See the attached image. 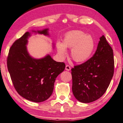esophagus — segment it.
Masks as SVG:
<instances>
[{
	"instance_id": "1",
	"label": "esophagus",
	"mask_w": 123,
	"mask_h": 123,
	"mask_svg": "<svg viewBox=\"0 0 123 123\" xmlns=\"http://www.w3.org/2000/svg\"><path fill=\"white\" fill-rule=\"evenodd\" d=\"M66 70L67 71H70L71 70V67L69 65H66Z\"/></svg>"
}]
</instances>
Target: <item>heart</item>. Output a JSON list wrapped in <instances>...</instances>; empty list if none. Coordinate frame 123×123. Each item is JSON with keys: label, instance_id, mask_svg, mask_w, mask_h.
I'll list each match as a JSON object with an SVG mask.
<instances>
[{"label": "heart", "instance_id": "1", "mask_svg": "<svg viewBox=\"0 0 123 123\" xmlns=\"http://www.w3.org/2000/svg\"><path fill=\"white\" fill-rule=\"evenodd\" d=\"M57 52L62 57L67 55L66 48L71 49V56L76 62H83L89 59L94 48V41L92 36L80 30H73L64 36L63 43L56 44Z\"/></svg>", "mask_w": 123, "mask_h": 123}]
</instances>
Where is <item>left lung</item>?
Instances as JSON below:
<instances>
[{
  "label": "left lung",
  "mask_w": 123,
  "mask_h": 123,
  "mask_svg": "<svg viewBox=\"0 0 123 123\" xmlns=\"http://www.w3.org/2000/svg\"><path fill=\"white\" fill-rule=\"evenodd\" d=\"M114 64L113 49L103 35L93 57L71 69L72 90L76 99L89 103L103 96L113 76Z\"/></svg>",
  "instance_id": "left-lung-1"
}]
</instances>
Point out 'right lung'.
I'll return each mask as SVG.
<instances>
[{
	"label": "right lung",
	"instance_id": "right-lung-1",
	"mask_svg": "<svg viewBox=\"0 0 123 123\" xmlns=\"http://www.w3.org/2000/svg\"><path fill=\"white\" fill-rule=\"evenodd\" d=\"M48 30L37 33L48 36ZM29 36L27 31L13 43L7 57V68L19 94L27 100L41 102L52 95L56 77L64 70L66 65L55 61L49 55L39 59L31 57L26 48Z\"/></svg>",
	"mask_w": 123,
	"mask_h": 123
}]
</instances>
